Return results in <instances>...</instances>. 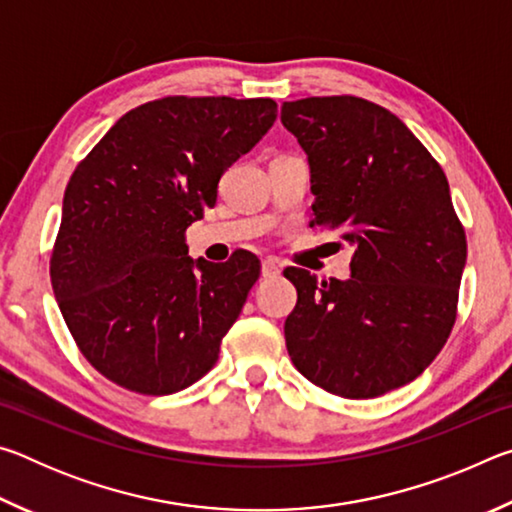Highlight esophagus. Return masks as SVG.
I'll list each match as a JSON object with an SVG mask.
<instances>
[{
	"instance_id": "obj_1",
	"label": "esophagus",
	"mask_w": 512,
	"mask_h": 512,
	"mask_svg": "<svg viewBox=\"0 0 512 512\" xmlns=\"http://www.w3.org/2000/svg\"><path fill=\"white\" fill-rule=\"evenodd\" d=\"M262 275L264 277H275L280 275V262L275 257H266L262 259Z\"/></svg>"
}]
</instances>
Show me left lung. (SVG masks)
Returning <instances> with one entry per match:
<instances>
[{"instance_id": "8db88e82", "label": "left lung", "mask_w": 512, "mask_h": 512, "mask_svg": "<svg viewBox=\"0 0 512 512\" xmlns=\"http://www.w3.org/2000/svg\"><path fill=\"white\" fill-rule=\"evenodd\" d=\"M282 124L307 153L311 225L354 248L348 280L284 271L298 291L289 357L327 393L379 397L422 375L454 327L467 241L449 183L404 121L372 101H284Z\"/></svg>"}]
</instances>
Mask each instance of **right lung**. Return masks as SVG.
Returning <instances> with one entry per match:
<instances>
[{
    "label": "right lung",
    "instance_id": "obj_1",
    "mask_svg": "<svg viewBox=\"0 0 512 512\" xmlns=\"http://www.w3.org/2000/svg\"><path fill=\"white\" fill-rule=\"evenodd\" d=\"M275 117L273 99L149 101L117 119L69 178L51 287L83 357L117 386L171 395L214 368L259 259H192L185 230Z\"/></svg>",
    "mask_w": 512,
    "mask_h": 512
}]
</instances>
